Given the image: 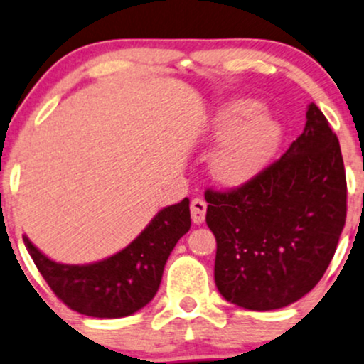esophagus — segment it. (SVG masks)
<instances>
[{"mask_svg":"<svg viewBox=\"0 0 364 364\" xmlns=\"http://www.w3.org/2000/svg\"><path fill=\"white\" fill-rule=\"evenodd\" d=\"M191 210V220L193 223L200 225L205 222V216H206V201L201 200V198H195L190 205Z\"/></svg>","mask_w":364,"mask_h":364,"instance_id":"esophagus-1","label":"esophagus"}]
</instances>
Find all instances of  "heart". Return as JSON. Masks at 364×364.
Wrapping results in <instances>:
<instances>
[{"instance_id":"b5f03b06","label":"heart","mask_w":364,"mask_h":364,"mask_svg":"<svg viewBox=\"0 0 364 364\" xmlns=\"http://www.w3.org/2000/svg\"><path fill=\"white\" fill-rule=\"evenodd\" d=\"M257 110L255 100L238 99L225 105L216 117L215 134L227 137L211 158V173L223 185L247 181L277 149L279 124Z\"/></svg>"}]
</instances>
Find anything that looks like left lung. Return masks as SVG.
Wrapping results in <instances>:
<instances>
[{
  "label": "left lung",
  "instance_id": "obj_1",
  "mask_svg": "<svg viewBox=\"0 0 364 364\" xmlns=\"http://www.w3.org/2000/svg\"><path fill=\"white\" fill-rule=\"evenodd\" d=\"M280 159L242 186L206 190L216 238L215 284L232 304L280 309L323 279L346 222V173L338 136L316 104Z\"/></svg>",
  "mask_w": 364,
  "mask_h": 364
}]
</instances>
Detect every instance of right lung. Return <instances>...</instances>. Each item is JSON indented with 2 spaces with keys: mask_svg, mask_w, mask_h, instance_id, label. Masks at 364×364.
<instances>
[{
  "mask_svg": "<svg viewBox=\"0 0 364 364\" xmlns=\"http://www.w3.org/2000/svg\"><path fill=\"white\" fill-rule=\"evenodd\" d=\"M191 227L190 200L166 206L126 248L95 264L50 260L23 237L41 277L72 311L90 317L131 316L153 301L169 254Z\"/></svg>",
  "mask_w": 364,
  "mask_h": 364,
  "instance_id": "add662e5",
  "label": "right lung"
}]
</instances>
